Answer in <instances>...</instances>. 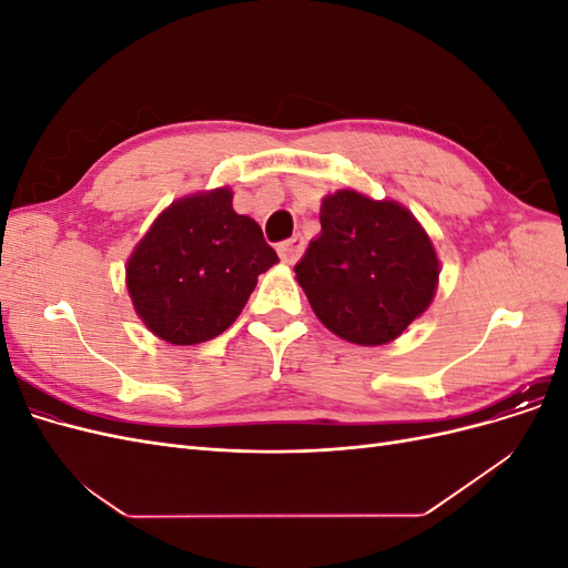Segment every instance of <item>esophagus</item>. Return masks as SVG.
Wrapping results in <instances>:
<instances>
[{"mask_svg": "<svg viewBox=\"0 0 568 568\" xmlns=\"http://www.w3.org/2000/svg\"><path fill=\"white\" fill-rule=\"evenodd\" d=\"M303 251H305V239L301 234H294V236L286 239V242H282L277 246V253L282 257V263H286V265L298 263V257L303 255Z\"/></svg>", "mask_w": 568, "mask_h": 568, "instance_id": "1", "label": "esophagus"}]
</instances>
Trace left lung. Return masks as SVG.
I'll return each instance as SVG.
<instances>
[{
	"instance_id": "obj_1",
	"label": "left lung",
	"mask_w": 568,
	"mask_h": 568,
	"mask_svg": "<svg viewBox=\"0 0 568 568\" xmlns=\"http://www.w3.org/2000/svg\"><path fill=\"white\" fill-rule=\"evenodd\" d=\"M322 232L294 267L326 329L357 346L398 338L428 305L440 263L405 205L353 189L322 199Z\"/></svg>"
}]
</instances>
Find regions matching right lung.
<instances>
[{"mask_svg":"<svg viewBox=\"0 0 568 568\" xmlns=\"http://www.w3.org/2000/svg\"><path fill=\"white\" fill-rule=\"evenodd\" d=\"M280 263L248 215L220 186L173 201L134 246L125 282L146 329L173 346L220 336L242 315L257 274Z\"/></svg>","mask_w":568,"mask_h":568,"instance_id":"1","label":"right lung"}]
</instances>
